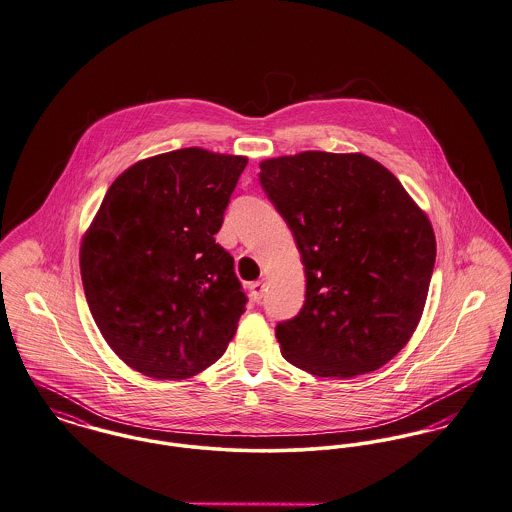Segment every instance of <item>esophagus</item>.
<instances>
[{"mask_svg": "<svg viewBox=\"0 0 512 512\" xmlns=\"http://www.w3.org/2000/svg\"><path fill=\"white\" fill-rule=\"evenodd\" d=\"M263 292H265L263 282H253V284L249 286V296H251V300L257 301V303L263 300Z\"/></svg>", "mask_w": 512, "mask_h": 512, "instance_id": "1", "label": "esophagus"}]
</instances>
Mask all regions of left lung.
Wrapping results in <instances>:
<instances>
[{"label": "left lung", "mask_w": 512, "mask_h": 512, "mask_svg": "<svg viewBox=\"0 0 512 512\" xmlns=\"http://www.w3.org/2000/svg\"><path fill=\"white\" fill-rule=\"evenodd\" d=\"M259 166L307 282L300 313L276 327L282 356L317 377L379 369L408 344L425 307L437 253L427 214L361 152L305 151Z\"/></svg>", "instance_id": "1"}]
</instances>
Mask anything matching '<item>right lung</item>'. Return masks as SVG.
I'll list each match as a JSON object with an SVG mask.
<instances>
[{"mask_svg": "<svg viewBox=\"0 0 512 512\" xmlns=\"http://www.w3.org/2000/svg\"><path fill=\"white\" fill-rule=\"evenodd\" d=\"M245 156L189 147L129 166L81 241L87 303L108 346L152 379H187L222 358L245 294L220 247Z\"/></svg>", "mask_w": 512, "mask_h": 512, "instance_id": "obj_1", "label": "right lung"}]
</instances>
